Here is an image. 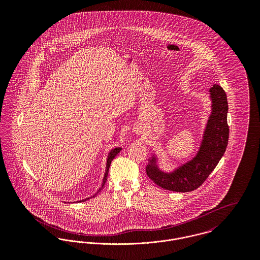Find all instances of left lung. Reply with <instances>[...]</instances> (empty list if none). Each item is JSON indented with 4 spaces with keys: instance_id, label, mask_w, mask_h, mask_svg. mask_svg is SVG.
<instances>
[{
    "instance_id": "1",
    "label": "left lung",
    "mask_w": 260,
    "mask_h": 260,
    "mask_svg": "<svg viewBox=\"0 0 260 260\" xmlns=\"http://www.w3.org/2000/svg\"><path fill=\"white\" fill-rule=\"evenodd\" d=\"M209 97L211 113L195 156L171 171H164L159 167L158 157L155 153L149 158L146 166L147 175L161 188L175 192L193 191L202 185L222 158L229 136L227 97L222 88L216 84L209 89Z\"/></svg>"
}]
</instances>
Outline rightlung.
Segmentation results:
<instances>
[{
    "instance_id": "right-lung-1",
    "label": "right lung",
    "mask_w": 260,
    "mask_h": 260,
    "mask_svg": "<svg viewBox=\"0 0 260 260\" xmlns=\"http://www.w3.org/2000/svg\"><path fill=\"white\" fill-rule=\"evenodd\" d=\"M122 150V148H120V147H116V148L112 149L110 150V152L108 153V156H107V162H106V170H105V174H104V178H103V181H102V184H101V187L96 191V193L95 194H93L92 196H90V197H88V198H85V199H83V200H80V201H77V202H84V201H86V200H88V199H90V198H93V197H95L101 190H102V188H103V186L105 185V183H106V181H107V176H108V172H109V167H110V165H111L112 160L115 158V156L120 152Z\"/></svg>"
}]
</instances>
